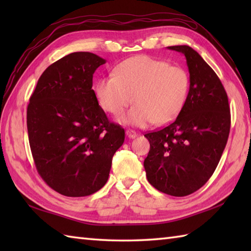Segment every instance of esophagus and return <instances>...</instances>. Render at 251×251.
Here are the masks:
<instances>
[{
    "label": "esophagus",
    "instance_id": "esophagus-1",
    "mask_svg": "<svg viewBox=\"0 0 251 251\" xmlns=\"http://www.w3.org/2000/svg\"><path fill=\"white\" fill-rule=\"evenodd\" d=\"M126 136L128 137V138H131V139H132V138H136V137L138 136V134H137V132H136L135 130L127 129V130H126Z\"/></svg>",
    "mask_w": 251,
    "mask_h": 251
}]
</instances>
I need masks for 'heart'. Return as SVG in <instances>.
<instances>
[{
	"mask_svg": "<svg viewBox=\"0 0 251 251\" xmlns=\"http://www.w3.org/2000/svg\"><path fill=\"white\" fill-rule=\"evenodd\" d=\"M189 90L185 69L149 56L128 58L114 69V75L95 85L99 105L112 115H120L134 101L121 120L135 126L172 122L184 106Z\"/></svg>",
	"mask_w": 251,
	"mask_h": 251,
	"instance_id": "obj_1",
	"label": "heart"
}]
</instances>
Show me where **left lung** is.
Here are the masks:
<instances>
[{"mask_svg": "<svg viewBox=\"0 0 251 251\" xmlns=\"http://www.w3.org/2000/svg\"><path fill=\"white\" fill-rule=\"evenodd\" d=\"M182 52L190 72V90L177 119L145 137L150 151L145 159L148 181L172 196L201 189L214 174L230 134L227 95L216 72L186 45L169 46Z\"/></svg>", "mask_w": 251, "mask_h": 251, "instance_id": "left-lung-1", "label": "left lung"}]
</instances>
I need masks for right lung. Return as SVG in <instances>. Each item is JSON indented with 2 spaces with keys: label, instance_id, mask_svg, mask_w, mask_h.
<instances>
[{
  "label": "right lung",
  "instance_id": "right-lung-1",
  "mask_svg": "<svg viewBox=\"0 0 251 251\" xmlns=\"http://www.w3.org/2000/svg\"><path fill=\"white\" fill-rule=\"evenodd\" d=\"M103 63L88 51L62 57L42 74L26 109L37 173L65 196H88L102 188L125 140L124 128L108 120L92 88Z\"/></svg>",
  "mask_w": 251,
  "mask_h": 251
}]
</instances>
